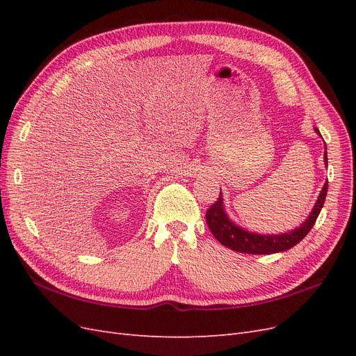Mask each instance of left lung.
Wrapping results in <instances>:
<instances>
[{"instance_id":"8db88e82","label":"left lung","mask_w":356,"mask_h":356,"mask_svg":"<svg viewBox=\"0 0 356 356\" xmlns=\"http://www.w3.org/2000/svg\"><path fill=\"white\" fill-rule=\"evenodd\" d=\"M315 131L319 134L318 129H315ZM324 159H325V165H328L327 152H325ZM327 190H328V181L325 182L324 188H322V191H321L314 211L310 212L309 218L303 224H301L298 229H296L294 232H289V233L272 234V236L250 233V232L238 227V225H234L222 209V199H221V191H220L218 200L212 203L207 211L208 227L212 232V234L215 236V239L236 252H245V254L255 255V254H275V252L286 251V250H289V248L297 245L300 241H303L306 238V234L315 225L318 215H319L322 207H324Z\"/></svg>"}]
</instances>
